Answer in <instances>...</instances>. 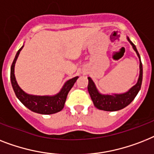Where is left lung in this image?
<instances>
[{
    "mask_svg": "<svg viewBox=\"0 0 154 154\" xmlns=\"http://www.w3.org/2000/svg\"><path fill=\"white\" fill-rule=\"evenodd\" d=\"M127 39L132 45L134 50L136 51V53L139 57L140 61V74L138 77V81L135 85L133 86L128 92L122 93V94H115V95H102L99 93L97 88L94 85V82L92 80L88 77V90L89 92L90 97L92 100L93 101L95 107H97L98 109L103 110V111H107V112H116L119 111L127 105L134 100V99L139 92L141 85H142V64L140 59V55L138 54L135 45L130 40V38L127 37Z\"/></svg>",
    "mask_w": 154,
    "mask_h": 154,
    "instance_id": "1",
    "label": "left lung"
}]
</instances>
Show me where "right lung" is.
I'll return each mask as SVG.
<instances>
[{"label":"right lung","instance_id":"add662e5","mask_svg":"<svg viewBox=\"0 0 154 154\" xmlns=\"http://www.w3.org/2000/svg\"><path fill=\"white\" fill-rule=\"evenodd\" d=\"M23 47V46L16 53V57H15L12 66H11L10 78H11L12 88L14 90L16 97L20 100L21 103H23L25 107H27L28 109L34 112H36V113L51 115V114L57 113V112L62 111L64 107L67 95L77 80L78 77H73L72 79L69 80L64 85L61 92L54 97H38V96H32V95H28L25 93L23 90L19 87L14 75L15 63L18 57L19 54Z\"/></svg>","mask_w":154,"mask_h":154}]
</instances>
